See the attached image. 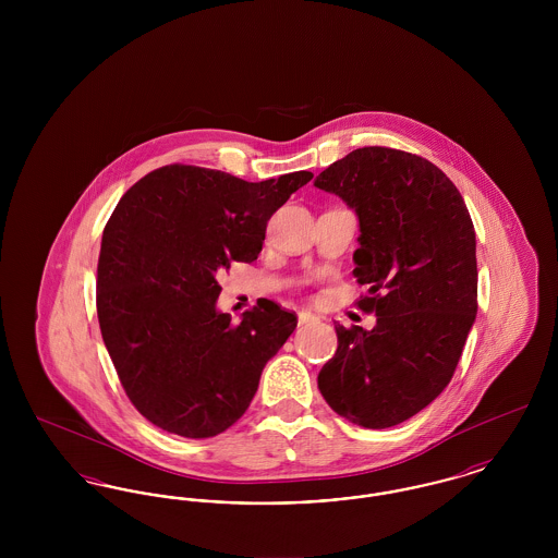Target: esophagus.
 I'll return each instance as SVG.
<instances>
[{
    "label": "esophagus",
    "mask_w": 558,
    "mask_h": 558,
    "mask_svg": "<svg viewBox=\"0 0 558 558\" xmlns=\"http://www.w3.org/2000/svg\"><path fill=\"white\" fill-rule=\"evenodd\" d=\"M318 322V316L312 312H299V324H314Z\"/></svg>",
    "instance_id": "34e87169"
}]
</instances>
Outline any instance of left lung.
Masks as SVG:
<instances>
[{
	"label": "left lung",
	"instance_id": "1",
	"mask_svg": "<svg viewBox=\"0 0 558 558\" xmlns=\"http://www.w3.org/2000/svg\"><path fill=\"white\" fill-rule=\"evenodd\" d=\"M314 186L357 213L353 276L371 287L357 307L376 316L372 330L335 324L319 393L355 425H399L448 387L477 316L471 215L439 167L385 146L349 153Z\"/></svg>",
	"mask_w": 558,
	"mask_h": 558
}]
</instances>
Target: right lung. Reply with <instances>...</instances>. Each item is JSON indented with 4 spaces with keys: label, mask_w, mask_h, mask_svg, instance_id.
Segmentation results:
<instances>
[{
    "label": "right lung",
    "mask_w": 558,
    "mask_h": 558,
    "mask_svg": "<svg viewBox=\"0 0 558 558\" xmlns=\"http://www.w3.org/2000/svg\"><path fill=\"white\" fill-rule=\"evenodd\" d=\"M312 178L244 182L175 162L114 207L98 259V322L128 398L153 425L207 439L246 412L296 316L274 303L234 324L215 307L217 276L257 259L269 217Z\"/></svg>",
    "instance_id": "1"
}]
</instances>
